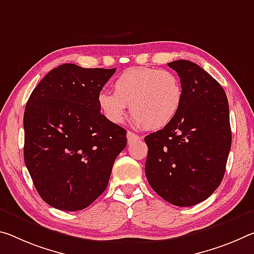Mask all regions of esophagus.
Listing matches in <instances>:
<instances>
[{
  "mask_svg": "<svg viewBox=\"0 0 254 254\" xmlns=\"http://www.w3.org/2000/svg\"><path fill=\"white\" fill-rule=\"evenodd\" d=\"M127 141L131 143V142L135 141V140H139V139H140V136H139L138 134L133 133V132L127 131Z\"/></svg>",
  "mask_w": 254,
  "mask_h": 254,
  "instance_id": "esophagus-1",
  "label": "esophagus"
}]
</instances>
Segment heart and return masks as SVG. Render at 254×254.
I'll return each instance as SVG.
<instances>
[{"label":"heart","instance_id":"obj_1","mask_svg":"<svg viewBox=\"0 0 254 254\" xmlns=\"http://www.w3.org/2000/svg\"><path fill=\"white\" fill-rule=\"evenodd\" d=\"M183 100L180 79L173 72L134 66L121 73L114 82V94L100 92L98 105L113 123H122L130 106L138 126L158 130L170 124Z\"/></svg>","mask_w":254,"mask_h":254}]
</instances>
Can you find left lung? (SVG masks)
Returning a JSON list of instances; mask_svg holds the SVG:
<instances>
[{
    "label": "left lung",
    "mask_w": 254,
    "mask_h": 254,
    "mask_svg": "<svg viewBox=\"0 0 254 254\" xmlns=\"http://www.w3.org/2000/svg\"><path fill=\"white\" fill-rule=\"evenodd\" d=\"M178 72L182 105L174 120L144 138L146 176L157 194L174 206L209 198L224 178L232 143L229 107L218 81L198 64L168 63Z\"/></svg>",
    "instance_id": "left-lung-1"
}]
</instances>
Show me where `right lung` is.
<instances>
[{"label": "right lung", "instance_id": "obj_1", "mask_svg": "<svg viewBox=\"0 0 254 254\" xmlns=\"http://www.w3.org/2000/svg\"><path fill=\"white\" fill-rule=\"evenodd\" d=\"M116 69L62 64L44 76L25 108L23 157L38 194L82 210L106 190L127 131L102 113L98 96Z\"/></svg>", "mask_w": 254, "mask_h": 254}]
</instances>
